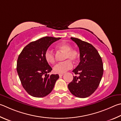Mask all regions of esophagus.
Here are the masks:
<instances>
[{"mask_svg": "<svg viewBox=\"0 0 121 121\" xmlns=\"http://www.w3.org/2000/svg\"><path fill=\"white\" fill-rule=\"evenodd\" d=\"M59 77H62L63 75V74H59Z\"/></svg>", "mask_w": 121, "mask_h": 121, "instance_id": "1", "label": "esophagus"}]
</instances>
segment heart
Here are the masks:
<instances>
[{"mask_svg":"<svg viewBox=\"0 0 121 121\" xmlns=\"http://www.w3.org/2000/svg\"><path fill=\"white\" fill-rule=\"evenodd\" d=\"M56 48L60 51L65 53L64 60L65 61L56 65L53 68V71L56 73L62 74L71 69L73 64L71 61L76 62L78 61L79 57L78 52L75 50L71 49V46L67 43H61L56 45ZM44 58L47 62L50 64H53L56 61V56L53 51L49 49L45 52Z\"/></svg>","mask_w":121,"mask_h":121,"instance_id":"1","label":"heart"}]
</instances>
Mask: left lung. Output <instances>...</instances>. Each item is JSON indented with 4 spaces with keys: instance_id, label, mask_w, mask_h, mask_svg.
<instances>
[{
    "instance_id": "left-lung-1",
    "label": "left lung",
    "mask_w": 121,
    "mask_h": 121,
    "mask_svg": "<svg viewBox=\"0 0 121 121\" xmlns=\"http://www.w3.org/2000/svg\"><path fill=\"white\" fill-rule=\"evenodd\" d=\"M79 49L80 62L72 72L78 77L68 85L71 93L79 98L89 97L98 87L103 74L102 58L97 50L91 44L71 38Z\"/></svg>"
}]
</instances>
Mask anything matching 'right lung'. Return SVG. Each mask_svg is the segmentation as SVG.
Here are the masks:
<instances>
[{
	"mask_svg": "<svg viewBox=\"0 0 121 121\" xmlns=\"http://www.w3.org/2000/svg\"><path fill=\"white\" fill-rule=\"evenodd\" d=\"M61 38L46 36L32 42L23 49L17 61V71L26 92L35 97L51 93L58 79V74L49 75L52 70L44 58L45 52Z\"/></svg>",
	"mask_w": 121,
	"mask_h": 121,
	"instance_id": "right-lung-1",
	"label": "right lung"
}]
</instances>
